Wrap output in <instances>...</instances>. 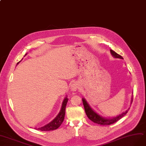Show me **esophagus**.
I'll return each instance as SVG.
<instances>
[{
    "label": "esophagus",
    "instance_id": "1",
    "mask_svg": "<svg viewBox=\"0 0 146 146\" xmlns=\"http://www.w3.org/2000/svg\"><path fill=\"white\" fill-rule=\"evenodd\" d=\"M78 88H79V85H78V84H76V83H73V84L72 85V86H71V90H72V91H77V90L78 89Z\"/></svg>",
    "mask_w": 146,
    "mask_h": 146
}]
</instances>
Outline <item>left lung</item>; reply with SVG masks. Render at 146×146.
<instances>
[{
    "instance_id": "obj_1",
    "label": "left lung",
    "mask_w": 146,
    "mask_h": 146,
    "mask_svg": "<svg viewBox=\"0 0 146 146\" xmlns=\"http://www.w3.org/2000/svg\"><path fill=\"white\" fill-rule=\"evenodd\" d=\"M111 55L114 56L115 58H120V59H123L121 56L120 55H118V53H117L115 52L114 50H111ZM133 100V98H132V102ZM82 102H83V105L84 106V109L86 114H87V117H88L89 119L93 121L95 123L98 124V125H111V124L117 122L118 120H119L122 117L125 116L129 111V109L126 110L125 112H123L122 114L118 115L116 117H112V118H104L103 117H102L101 115H99L98 113H96L95 111L93 110V109L90 106V105L88 104L87 101L85 100V99H82Z\"/></svg>"
}]
</instances>
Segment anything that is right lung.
Segmentation results:
<instances>
[{
    "mask_svg": "<svg viewBox=\"0 0 146 146\" xmlns=\"http://www.w3.org/2000/svg\"><path fill=\"white\" fill-rule=\"evenodd\" d=\"M68 100V99L67 98V97L64 99L62 102L61 111L58 114V115L55 118V119H53V120H52L51 122L47 124V125H45L44 126H42L41 127L36 129L37 130H40L41 131H50L55 130V129H58L59 126H60L64 119L65 113H66V107L67 104Z\"/></svg>",
    "mask_w": 146,
    "mask_h": 146,
    "instance_id": "obj_1",
    "label": "right lung"
}]
</instances>
